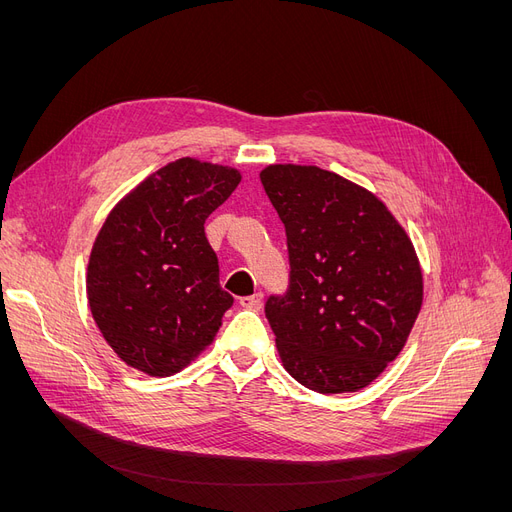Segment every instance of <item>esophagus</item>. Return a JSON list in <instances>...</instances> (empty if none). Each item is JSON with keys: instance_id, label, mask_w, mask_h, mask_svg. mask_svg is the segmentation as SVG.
<instances>
[{"instance_id": "esophagus-1", "label": "esophagus", "mask_w": 512, "mask_h": 512, "mask_svg": "<svg viewBox=\"0 0 512 512\" xmlns=\"http://www.w3.org/2000/svg\"><path fill=\"white\" fill-rule=\"evenodd\" d=\"M261 301H263V294H261V292H257V294H253V297H242V299L238 301V305H240L242 309L257 311V309L261 307Z\"/></svg>"}]
</instances>
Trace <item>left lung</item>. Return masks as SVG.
Masks as SVG:
<instances>
[{
    "mask_svg": "<svg viewBox=\"0 0 512 512\" xmlns=\"http://www.w3.org/2000/svg\"><path fill=\"white\" fill-rule=\"evenodd\" d=\"M286 230L290 284L267 299L284 369L319 394L357 392L398 357L423 303L413 242L367 188L317 166L259 174Z\"/></svg>",
    "mask_w": 512,
    "mask_h": 512,
    "instance_id": "obj_1",
    "label": "left lung"
}]
</instances>
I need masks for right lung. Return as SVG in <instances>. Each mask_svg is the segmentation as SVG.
Wrapping results in <instances>:
<instances>
[{
	"label": "right lung",
	"mask_w": 512,
	"mask_h": 512,
	"mask_svg": "<svg viewBox=\"0 0 512 512\" xmlns=\"http://www.w3.org/2000/svg\"><path fill=\"white\" fill-rule=\"evenodd\" d=\"M240 182L182 157L110 211L91 249L87 297L105 342L130 367L168 378L213 342L234 299L220 286L205 220Z\"/></svg>",
	"instance_id": "right-lung-1"
}]
</instances>
